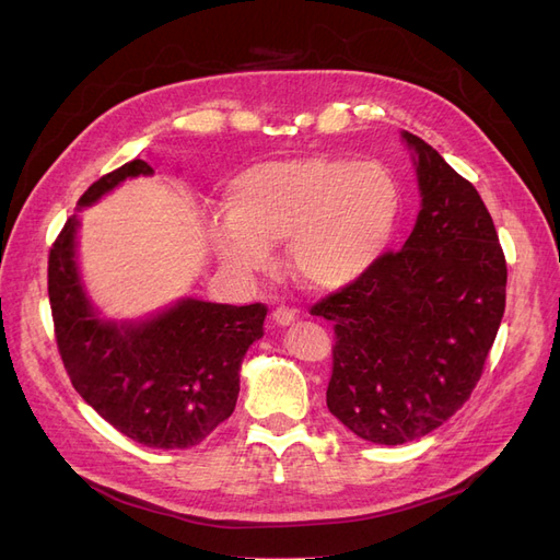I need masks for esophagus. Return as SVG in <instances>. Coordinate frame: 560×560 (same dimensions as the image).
Masks as SVG:
<instances>
[{"mask_svg": "<svg viewBox=\"0 0 560 560\" xmlns=\"http://www.w3.org/2000/svg\"><path fill=\"white\" fill-rule=\"evenodd\" d=\"M270 317H273L276 325H280V327H287V325H292V322L296 319V311L287 308V306H278L273 313H270Z\"/></svg>", "mask_w": 560, "mask_h": 560, "instance_id": "esophagus-1", "label": "esophagus"}]
</instances>
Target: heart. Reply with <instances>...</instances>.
I'll return each mask as SVG.
<instances>
[{"instance_id": "b5f03b06", "label": "heart", "mask_w": 560, "mask_h": 560, "mask_svg": "<svg viewBox=\"0 0 560 560\" xmlns=\"http://www.w3.org/2000/svg\"><path fill=\"white\" fill-rule=\"evenodd\" d=\"M229 219L214 233L219 259L241 276L273 266L287 243L299 282L341 292L383 259L395 238L401 194L378 161L292 156L257 163L229 184Z\"/></svg>"}]
</instances>
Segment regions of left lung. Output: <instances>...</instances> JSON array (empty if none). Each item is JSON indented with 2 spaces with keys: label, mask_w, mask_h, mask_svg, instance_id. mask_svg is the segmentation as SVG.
<instances>
[{
  "label": "left lung",
  "mask_w": 560,
  "mask_h": 560,
  "mask_svg": "<svg viewBox=\"0 0 560 560\" xmlns=\"http://www.w3.org/2000/svg\"><path fill=\"white\" fill-rule=\"evenodd\" d=\"M404 140L422 196L409 241L311 308L334 322L329 411L385 446L430 434L469 399L506 299L504 252L479 191L418 135Z\"/></svg>",
  "instance_id": "1"
}]
</instances>
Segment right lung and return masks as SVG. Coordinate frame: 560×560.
I'll return each mask as SVG.
<instances>
[{
  "mask_svg": "<svg viewBox=\"0 0 560 560\" xmlns=\"http://www.w3.org/2000/svg\"><path fill=\"white\" fill-rule=\"evenodd\" d=\"M135 159L93 182L86 208L128 177L151 175ZM77 214L48 254V301L56 343L77 393L109 425L151 448H191L233 413L247 348L264 336V303L229 306L184 299L151 319H100L74 259Z\"/></svg>",
  "mask_w": 560,
  "mask_h": 560,
  "instance_id": "right-lung-1",
  "label": "right lung"
}]
</instances>
